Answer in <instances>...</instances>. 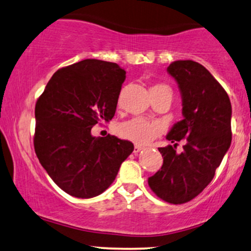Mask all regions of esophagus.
<instances>
[{"label": "esophagus", "mask_w": 251, "mask_h": 251, "mask_svg": "<svg viewBox=\"0 0 251 251\" xmlns=\"http://www.w3.org/2000/svg\"><path fill=\"white\" fill-rule=\"evenodd\" d=\"M142 149H143L142 147H140V146H135V147H134V151H133V152H134V153H139L140 151L142 150Z\"/></svg>", "instance_id": "34e87169"}]
</instances>
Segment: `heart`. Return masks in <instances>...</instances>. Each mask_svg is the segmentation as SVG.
Wrapping results in <instances>:
<instances>
[{"label":"heart","instance_id":"1","mask_svg":"<svg viewBox=\"0 0 251 251\" xmlns=\"http://www.w3.org/2000/svg\"><path fill=\"white\" fill-rule=\"evenodd\" d=\"M165 89H169V87L165 84H157V85L151 87L150 93H157V92ZM118 133L126 140L132 141V142L140 144V146H146L156 139L159 134V127L153 123L148 122L144 118H134L128 122L123 123L119 126Z\"/></svg>","mask_w":251,"mask_h":251}]
</instances>
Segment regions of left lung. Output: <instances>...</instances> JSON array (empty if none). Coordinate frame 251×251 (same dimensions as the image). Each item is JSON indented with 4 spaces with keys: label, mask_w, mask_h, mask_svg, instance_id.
<instances>
[{
    "label": "left lung",
    "mask_w": 251,
    "mask_h": 251,
    "mask_svg": "<svg viewBox=\"0 0 251 251\" xmlns=\"http://www.w3.org/2000/svg\"><path fill=\"white\" fill-rule=\"evenodd\" d=\"M167 72L181 92L183 119L166 136L174 144L159 148L164 162L148 183L160 199L179 204L196 198L214 178L231 146L232 107L226 92L200 63L177 60ZM183 138L186 146L177 154L176 142Z\"/></svg>",
    "instance_id": "8db88e82"
}]
</instances>
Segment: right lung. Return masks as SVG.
Listing matches in <instances>:
<instances>
[{
  "label": "right lung",
  "mask_w": 251,
  "mask_h": 251,
  "mask_svg": "<svg viewBox=\"0 0 251 251\" xmlns=\"http://www.w3.org/2000/svg\"><path fill=\"white\" fill-rule=\"evenodd\" d=\"M125 78L117 63L85 59L55 72L38 98L35 152L52 181L70 196L101 195L133 152L129 141L91 133L115 116Z\"/></svg>",
  "instance_id": "add662e5"
}]
</instances>
